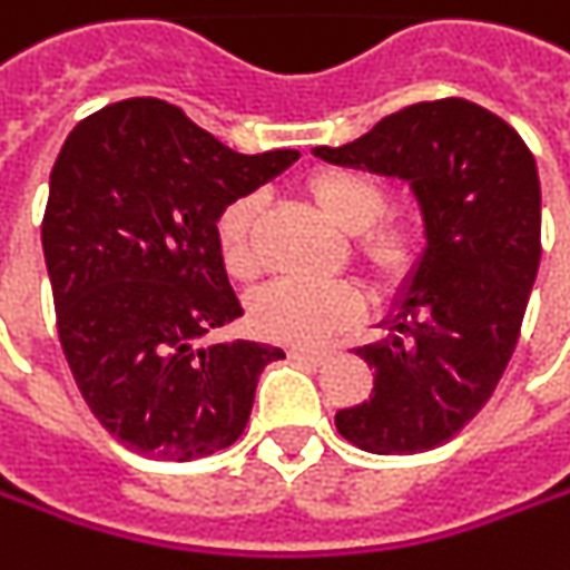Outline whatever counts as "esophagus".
<instances>
[{
    "label": "esophagus",
    "mask_w": 570,
    "mask_h": 570,
    "mask_svg": "<svg viewBox=\"0 0 570 570\" xmlns=\"http://www.w3.org/2000/svg\"><path fill=\"white\" fill-rule=\"evenodd\" d=\"M288 356L295 358V362H311V365H324L330 358L327 350H301V346H292L288 350Z\"/></svg>",
    "instance_id": "1"
}]
</instances>
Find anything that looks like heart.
<instances>
[{
	"mask_svg": "<svg viewBox=\"0 0 570 570\" xmlns=\"http://www.w3.org/2000/svg\"><path fill=\"white\" fill-rule=\"evenodd\" d=\"M307 198L343 234H361L358 259L382 288H397L420 259V230L404 220H384L372 227L387 208V191L375 179L346 169H327L307 179ZM256 227V198H234L214 227L217 253L224 269L234 278H253L259 269V253L253 243ZM362 314V298L353 285L330 282H298L278 278L259 288L249 301V324L259 336L288 343V346H317L327 336L356 324Z\"/></svg>",
	"mask_w": 570,
	"mask_h": 570,
	"instance_id": "1",
	"label": "heart"
}]
</instances>
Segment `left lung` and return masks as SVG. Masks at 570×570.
Returning <instances> with one entry per match:
<instances>
[{
	"mask_svg": "<svg viewBox=\"0 0 570 570\" xmlns=\"http://www.w3.org/2000/svg\"><path fill=\"white\" fill-rule=\"evenodd\" d=\"M314 157L407 183L423 217L416 269L382 336L356 350L375 372L372 397L336 411V430L375 455L436 449L488 404L517 350L542 256L535 159L507 121L465 99L411 105Z\"/></svg>",
	"mask_w": 570,
	"mask_h": 570,
	"instance_id": "8db88e82",
	"label": "left lung"
}]
</instances>
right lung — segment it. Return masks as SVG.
Instances as JSON below:
<instances>
[{"instance_id":"add662e5","label":"right lung","mask_w":570,"mask_h":570,"mask_svg":"<svg viewBox=\"0 0 570 570\" xmlns=\"http://www.w3.org/2000/svg\"><path fill=\"white\" fill-rule=\"evenodd\" d=\"M295 159L234 154L159 99L115 101L70 130L41 227L57 333L89 411L134 452L188 462L227 449L263 368L285 358L205 336L243 314L217 217Z\"/></svg>"}]
</instances>
